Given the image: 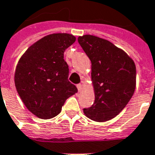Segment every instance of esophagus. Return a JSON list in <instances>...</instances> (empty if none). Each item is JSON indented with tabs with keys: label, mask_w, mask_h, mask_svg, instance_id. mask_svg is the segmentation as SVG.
Here are the masks:
<instances>
[{
	"label": "esophagus",
	"mask_w": 155,
	"mask_h": 155,
	"mask_svg": "<svg viewBox=\"0 0 155 155\" xmlns=\"http://www.w3.org/2000/svg\"><path fill=\"white\" fill-rule=\"evenodd\" d=\"M77 89L79 92H81L83 90V85L81 84H77Z\"/></svg>",
	"instance_id": "esophagus-1"
}]
</instances>
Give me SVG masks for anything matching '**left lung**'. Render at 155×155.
I'll list each match as a JSON object with an SVG mask.
<instances>
[{
	"mask_svg": "<svg viewBox=\"0 0 155 155\" xmlns=\"http://www.w3.org/2000/svg\"><path fill=\"white\" fill-rule=\"evenodd\" d=\"M78 42L91 61V84L94 102L84 108L87 117L107 121L127 106L136 86V68L132 58L120 48L98 37L85 34Z\"/></svg>",
	"mask_w": 155,
	"mask_h": 155,
	"instance_id": "obj_1",
	"label": "left lung"
}]
</instances>
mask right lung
<instances>
[{
	"mask_svg": "<svg viewBox=\"0 0 155 155\" xmlns=\"http://www.w3.org/2000/svg\"><path fill=\"white\" fill-rule=\"evenodd\" d=\"M76 38L58 33L43 37L19 58L15 71V85L27 109L41 119L57 116L69 97L78 92L68 81L64 52Z\"/></svg>",
	"mask_w": 155,
	"mask_h": 155,
	"instance_id": "right-lung-1",
	"label": "right lung"
}]
</instances>
